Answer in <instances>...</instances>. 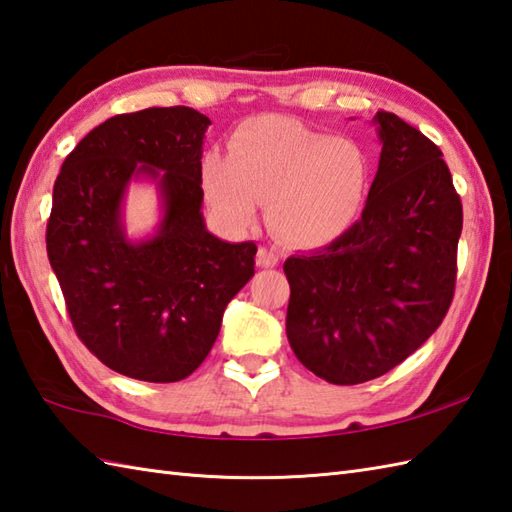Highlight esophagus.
<instances>
[{
    "mask_svg": "<svg viewBox=\"0 0 512 512\" xmlns=\"http://www.w3.org/2000/svg\"><path fill=\"white\" fill-rule=\"evenodd\" d=\"M277 262H279V255L273 248L262 246L257 250V266L259 268H273V266H277Z\"/></svg>",
    "mask_w": 512,
    "mask_h": 512,
    "instance_id": "esophagus-1",
    "label": "esophagus"
}]
</instances>
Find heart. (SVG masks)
I'll list each match as a JSON object with an SVG mask.
<instances>
[{"mask_svg": "<svg viewBox=\"0 0 512 512\" xmlns=\"http://www.w3.org/2000/svg\"><path fill=\"white\" fill-rule=\"evenodd\" d=\"M367 156L354 140L314 132L286 118H255L202 160L206 202L231 228L255 222L268 202V222L301 248L328 246L350 231L367 195Z\"/></svg>", "mask_w": 512, "mask_h": 512, "instance_id": "heart-1", "label": "heart"}]
</instances>
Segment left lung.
Segmentation results:
<instances>
[{"mask_svg": "<svg viewBox=\"0 0 512 512\" xmlns=\"http://www.w3.org/2000/svg\"><path fill=\"white\" fill-rule=\"evenodd\" d=\"M372 123L383 149L361 220L284 264L292 352L334 385L405 361L438 330L455 288L462 202L442 151L396 114Z\"/></svg>", "mask_w": 512, "mask_h": 512, "instance_id": "left-lung-1", "label": "left lung"}]
</instances>
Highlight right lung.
<instances>
[{
	"label": "right lung",
	"mask_w": 512,
	"mask_h": 512,
	"mask_svg": "<svg viewBox=\"0 0 512 512\" xmlns=\"http://www.w3.org/2000/svg\"><path fill=\"white\" fill-rule=\"evenodd\" d=\"M209 116L149 107L94 127L54 182L48 259L79 339L114 372L176 383L209 356L222 314L255 275L253 242L231 244L202 215V145ZM132 181L159 193L161 220L129 238Z\"/></svg>",
	"instance_id": "1"
}]
</instances>
